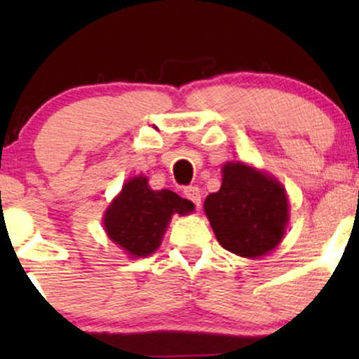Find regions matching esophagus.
Here are the masks:
<instances>
[{
  "instance_id": "obj_1",
  "label": "esophagus",
  "mask_w": 359,
  "mask_h": 359,
  "mask_svg": "<svg viewBox=\"0 0 359 359\" xmlns=\"http://www.w3.org/2000/svg\"><path fill=\"white\" fill-rule=\"evenodd\" d=\"M184 196L187 197L189 201H191V203H194L197 205V208H199L201 205V191H199V187H196V185H189V187H185L184 189Z\"/></svg>"
}]
</instances>
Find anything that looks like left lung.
Returning <instances> with one entry per match:
<instances>
[{"instance_id":"left-lung-1","label":"left lung","mask_w":359,"mask_h":359,"mask_svg":"<svg viewBox=\"0 0 359 359\" xmlns=\"http://www.w3.org/2000/svg\"><path fill=\"white\" fill-rule=\"evenodd\" d=\"M204 211L222 248L257 258L277 248L285 233L288 201L277 180L245 163H226L217 192Z\"/></svg>"}]
</instances>
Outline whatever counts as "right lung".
Returning <instances> with one entry per match:
<instances>
[{
	"mask_svg": "<svg viewBox=\"0 0 359 359\" xmlns=\"http://www.w3.org/2000/svg\"><path fill=\"white\" fill-rule=\"evenodd\" d=\"M194 211L191 201L175 192L151 191L145 177L128 180L123 191L104 214V228L116 245L133 257H147L162 243L174 214Z\"/></svg>",
	"mask_w": 359,
	"mask_h": 359,
	"instance_id": "obj_1",
	"label": "right lung"
}]
</instances>
